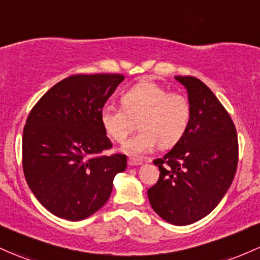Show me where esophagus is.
<instances>
[{"mask_svg":"<svg viewBox=\"0 0 260 260\" xmlns=\"http://www.w3.org/2000/svg\"><path fill=\"white\" fill-rule=\"evenodd\" d=\"M128 164H129L131 167H137V165H142V164H143V161L139 160V159L129 158V159H128Z\"/></svg>","mask_w":260,"mask_h":260,"instance_id":"34e87169","label":"esophagus"}]
</instances>
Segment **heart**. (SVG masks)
<instances>
[{
    "instance_id": "obj_1",
    "label": "heart",
    "mask_w": 260,
    "mask_h": 260,
    "mask_svg": "<svg viewBox=\"0 0 260 260\" xmlns=\"http://www.w3.org/2000/svg\"><path fill=\"white\" fill-rule=\"evenodd\" d=\"M122 106L105 105L100 119L105 132L116 142H122L138 121L141 132L131 137L122 150L131 155L149 153L159 143L162 148L173 147L184 136L190 121V102L180 93L150 80H143L122 96Z\"/></svg>"
}]
</instances>
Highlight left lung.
<instances>
[{
    "instance_id": "obj_1",
    "label": "left lung",
    "mask_w": 260,
    "mask_h": 260,
    "mask_svg": "<svg viewBox=\"0 0 260 260\" xmlns=\"http://www.w3.org/2000/svg\"><path fill=\"white\" fill-rule=\"evenodd\" d=\"M175 80L187 91L190 121L173 149L154 160L160 175L148 189V199L164 221L186 226L209 215L230 189L238 162V139L230 115L201 80Z\"/></svg>"
}]
</instances>
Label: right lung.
Masks as SVG:
<instances>
[{
	"mask_svg": "<svg viewBox=\"0 0 260 260\" xmlns=\"http://www.w3.org/2000/svg\"><path fill=\"white\" fill-rule=\"evenodd\" d=\"M119 74L73 75L54 85L25 122L22 164L28 186L53 215L81 221L110 199L113 179L127 168L100 119L101 108L123 81Z\"/></svg>",
	"mask_w": 260,
	"mask_h": 260,
	"instance_id": "add662e5",
	"label": "right lung"
}]
</instances>
